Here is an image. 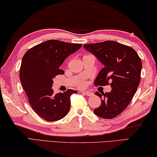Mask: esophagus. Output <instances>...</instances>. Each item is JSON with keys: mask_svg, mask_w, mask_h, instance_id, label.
I'll list each match as a JSON object with an SVG mask.
<instances>
[{"mask_svg": "<svg viewBox=\"0 0 157 157\" xmlns=\"http://www.w3.org/2000/svg\"><path fill=\"white\" fill-rule=\"evenodd\" d=\"M81 93H82V94H86V96H88V97H90V96H92L93 94H94L92 92H90V91H82Z\"/></svg>", "mask_w": 157, "mask_h": 157, "instance_id": "1", "label": "esophagus"}]
</instances>
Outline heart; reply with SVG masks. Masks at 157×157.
Instances as JSON below:
<instances>
[{
    "label": "heart",
    "mask_w": 157,
    "mask_h": 157,
    "mask_svg": "<svg viewBox=\"0 0 157 157\" xmlns=\"http://www.w3.org/2000/svg\"><path fill=\"white\" fill-rule=\"evenodd\" d=\"M86 56H87V55H86ZM79 86H83V84H82V83H81V84H79Z\"/></svg>",
    "instance_id": "heart-1"
}]
</instances>
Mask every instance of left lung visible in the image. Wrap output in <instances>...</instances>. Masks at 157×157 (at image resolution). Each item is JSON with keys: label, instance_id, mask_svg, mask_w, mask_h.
Returning <instances> with one entry per match:
<instances>
[{"label": "left lung", "instance_id": "obj_1", "mask_svg": "<svg viewBox=\"0 0 157 157\" xmlns=\"http://www.w3.org/2000/svg\"><path fill=\"white\" fill-rule=\"evenodd\" d=\"M83 48L104 65L95 86H107L109 82L112 87L109 92L95 93L101 103L94 113L103 119H113L127 108L135 94L141 78V59L131 47L113 40L86 44Z\"/></svg>", "mask_w": 157, "mask_h": 157}]
</instances>
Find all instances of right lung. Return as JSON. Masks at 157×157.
<instances>
[{"instance_id":"1","label":"right lung","mask_w":157,"mask_h":157,"mask_svg":"<svg viewBox=\"0 0 157 157\" xmlns=\"http://www.w3.org/2000/svg\"><path fill=\"white\" fill-rule=\"evenodd\" d=\"M81 44L49 40L29 49L23 57L20 79L32 109L40 117L56 121L65 117L70 109V96L76 90L55 94L53 78L63 74L60 70L65 59L78 51Z\"/></svg>"}]
</instances>
